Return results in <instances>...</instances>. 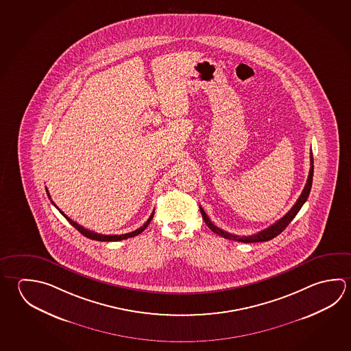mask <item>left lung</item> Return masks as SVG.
<instances>
[{"mask_svg":"<svg viewBox=\"0 0 351 351\" xmlns=\"http://www.w3.org/2000/svg\"><path fill=\"white\" fill-rule=\"evenodd\" d=\"M313 154L311 153V169H309V175H308L307 184L304 186V189L302 191L301 196L298 197L297 202L293 204V207L289 209V212L286 215H283L281 219H278L276 223H274L272 226L269 228H266L264 230L258 232L256 234H252V235H247V237H239V235H234V234L228 233L221 230V228L215 227V224L210 221L208 218V215H206V212L203 210L202 207L199 206V210H201V215L203 217V221L207 224V227L213 232V233L221 235L226 239L237 240V241H241V243H258V241H267V240L274 239L275 237H277L278 234L283 232L286 227L289 226L291 221L295 218V215L300 212V209L302 208V206L304 204V202L307 201L308 196H309V192L312 189V181H313Z\"/></svg>","mask_w":351,"mask_h":351,"instance_id":"obj_1","label":"left lung"}]
</instances>
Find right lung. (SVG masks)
I'll return each instance as SVG.
<instances>
[{"label":"right lung","instance_id":"right-lung-1","mask_svg":"<svg viewBox=\"0 0 351 351\" xmlns=\"http://www.w3.org/2000/svg\"><path fill=\"white\" fill-rule=\"evenodd\" d=\"M47 193H48V197L50 198V195L49 192H48V190H47ZM51 203L54 204L53 201H51ZM54 206H56V204H54ZM56 208H58V207H56ZM59 212H60V213H62V215H64L66 219H68L69 223H70L73 227L76 228V229H77V230H79V232H80L82 235H85V237L88 238V239L99 240V241H118V240L128 239V238H132V237H136V235H138V234H141L142 232L145 230V228L148 227L149 223L152 221V219H153V215H154V212H153V213L150 215V217H149L148 221H145V223L143 224L142 227L138 228V229L134 230V232L121 234V235H117V234H114V235H104V234L95 233V232H91V230H88V229H85V228L81 227V226H79L76 221H71V219L69 218L68 215H64V212H62V210L59 209Z\"/></svg>","mask_w":351,"mask_h":351}]
</instances>
